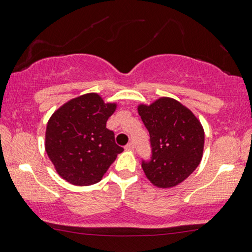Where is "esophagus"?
Masks as SVG:
<instances>
[{
	"instance_id": "34e87169",
	"label": "esophagus",
	"mask_w": 252,
	"mask_h": 252,
	"mask_svg": "<svg viewBox=\"0 0 252 252\" xmlns=\"http://www.w3.org/2000/svg\"><path fill=\"white\" fill-rule=\"evenodd\" d=\"M126 150H134L135 149V144L132 143V142H130V143L126 145Z\"/></svg>"
}]
</instances>
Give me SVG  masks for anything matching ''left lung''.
<instances>
[{"mask_svg": "<svg viewBox=\"0 0 252 252\" xmlns=\"http://www.w3.org/2000/svg\"><path fill=\"white\" fill-rule=\"evenodd\" d=\"M150 135L151 157L142 160L144 174L154 186H177L201 163L204 130L189 109L169 97L138 107Z\"/></svg>", "mask_w": 252, "mask_h": 252, "instance_id": "8db88e82", "label": "left lung"}]
</instances>
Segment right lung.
<instances>
[{
	"label": "right lung",
	"instance_id": "1",
	"mask_svg": "<svg viewBox=\"0 0 252 252\" xmlns=\"http://www.w3.org/2000/svg\"><path fill=\"white\" fill-rule=\"evenodd\" d=\"M116 104L104 103L97 94H86L63 104L50 117L45 151L56 171L74 186L102 180L123 148L107 128Z\"/></svg>",
	"mask_w": 252,
	"mask_h": 252
}]
</instances>
